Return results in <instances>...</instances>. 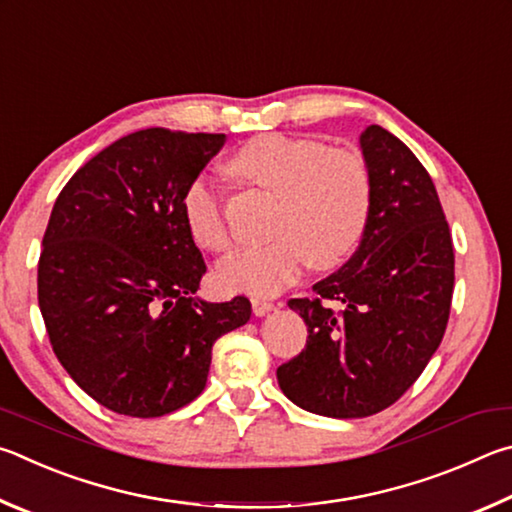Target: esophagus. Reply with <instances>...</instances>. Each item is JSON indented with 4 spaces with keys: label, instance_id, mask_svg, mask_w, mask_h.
Instances as JSON below:
<instances>
[{
    "label": "esophagus",
    "instance_id": "obj_1",
    "mask_svg": "<svg viewBox=\"0 0 512 512\" xmlns=\"http://www.w3.org/2000/svg\"><path fill=\"white\" fill-rule=\"evenodd\" d=\"M251 310H254L256 317H263L267 312L274 310V303L272 301H265V299H251Z\"/></svg>",
    "mask_w": 512,
    "mask_h": 512
}]
</instances>
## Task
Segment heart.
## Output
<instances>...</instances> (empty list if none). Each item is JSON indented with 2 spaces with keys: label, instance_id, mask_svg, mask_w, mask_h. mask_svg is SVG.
I'll return each mask as SVG.
<instances>
[{
  "label": "heart",
  "instance_id": "obj_1",
  "mask_svg": "<svg viewBox=\"0 0 512 512\" xmlns=\"http://www.w3.org/2000/svg\"><path fill=\"white\" fill-rule=\"evenodd\" d=\"M227 170L238 182L272 193L279 204L272 218L276 238L218 265L215 281L224 290L272 297L297 283L310 263L333 270L360 245L371 213V177L357 152L265 134L233 152ZM182 213L197 245L209 251L231 247L224 200L206 179L186 186Z\"/></svg>",
  "mask_w": 512,
  "mask_h": 512
}]
</instances>
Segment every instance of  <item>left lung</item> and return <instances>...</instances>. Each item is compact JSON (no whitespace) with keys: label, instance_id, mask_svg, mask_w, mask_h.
<instances>
[{"label":"left lung","instance_id":"obj_1","mask_svg":"<svg viewBox=\"0 0 512 512\" xmlns=\"http://www.w3.org/2000/svg\"><path fill=\"white\" fill-rule=\"evenodd\" d=\"M371 213L360 247L315 297L290 299L306 348L276 369L285 396L328 418H366L400 400L425 371L450 319L454 247L432 177L398 137H360Z\"/></svg>","mask_w":512,"mask_h":512}]
</instances>
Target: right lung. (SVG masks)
Returning <instances> with one entry per match:
<instances>
[{
	"mask_svg": "<svg viewBox=\"0 0 512 512\" xmlns=\"http://www.w3.org/2000/svg\"><path fill=\"white\" fill-rule=\"evenodd\" d=\"M224 134L148 128L116 139L62 188L42 238L38 303L53 353L87 396L157 418L206 387L215 339L247 297H195L206 272L182 195Z\"/></svg>",
	"mask_w": 512,
	"mask_h": 512,
	"instance_id": "add662e5",
	"label": "right lung"
}]
</instances>
